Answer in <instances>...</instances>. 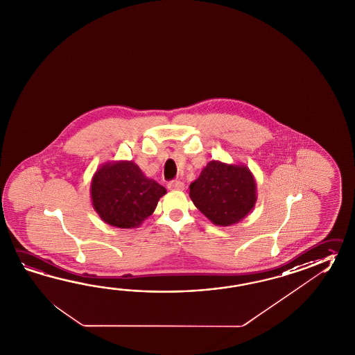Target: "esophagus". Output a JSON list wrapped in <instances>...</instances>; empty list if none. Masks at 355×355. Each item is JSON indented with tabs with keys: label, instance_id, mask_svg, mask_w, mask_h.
<instances>
[{
	"label": "esophagus",
	"instance_id": "obj_1",
	"mask_svg": "<svg viewBox=\"0 0 355 355\" xmlns=\"http://www.w3.org/2000/svg\"><path fill=\"white\" fill-rule=\"evenodd\" d=\"M168 189L173 191H183L184 189V183L181 181H172L168 183Z\"/></svg>",
	"mask_w": 355,
	"mask_h": 355
}]
</instances>
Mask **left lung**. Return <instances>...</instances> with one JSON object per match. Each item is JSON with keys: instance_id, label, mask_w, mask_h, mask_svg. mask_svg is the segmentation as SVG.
<instances>
[{"instance_id": "left-lung-1", "label": "left lung", "mask_w": 355, "mask_h": 355, "mask_svg": "<svg viewBox=\"0 0 355 355\" xmlns=\"http://www.w3.org/2000/svg\"><path fill=\"white\" fill-rule=\"evenodd\" d=\"M189 197L213 224L229 227L251 213L257 201L256 180L245 164L211 160L189 184Z\"/></svg>"}]
</instances>
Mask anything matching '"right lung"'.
Instances as JSON below:
<instances>
[{
    "mask_svg": "<svg viewBox=\"0 0 355 355\" xmlns=\"http://www.w3.org/2000/svg\"><path fill=\"white\" fill-rule=\"evenodd\" d=\"M166 189L150 180L132 160L107 162L90 184L92 205L104 223L121 229L140 227Z\"/></svg>",
    "mask_w": 355,
    "mask_h": 355,
    "instance_id": "add662e5",
    "label": "right lung"
}]
</instances>
